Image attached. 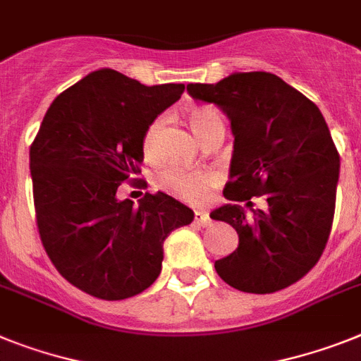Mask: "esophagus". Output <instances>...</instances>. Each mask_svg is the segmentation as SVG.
Returning <instances> with one entry per match:
<instances>
[{
    "instance_id": "obj_1",
    "label": "esophagus",
    "mask_w": 361,
    "mask_h": 361,
    "mask_svg": "<svg viewBox=\"0 0 361 361\" xmlns=\"http://www.w3.org/2000/svg\"><path fill=\"white\" fill-rule=\"evenodd\" d=\"M195 222L202 227H207L211 226V218L205 211H195Z\"/></svg>"
}]
</instances>
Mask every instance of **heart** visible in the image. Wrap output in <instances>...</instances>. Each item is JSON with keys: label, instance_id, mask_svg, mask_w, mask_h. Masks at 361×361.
I'll return each instance as SVG.
<instances>
[{"label": "heart", "instance_id": "heart-1", "mask_svg": "<svg viewBox=\"0 0 361 361\" xmlns=\"http://www.w3.org/2000/svg\"><path fill=\"white\" fill-rule=\"evenodd\" d=\"M189 123L192 132L198 135V139H202L214 123H220V115L213 108L202 106V108H195L190 111ZM163 124H165V117H157L148 124L143 137V150L147 154H154V150H156ZM213 183L214 174L211 171H187L181 166H166L156 176V185L159 189L176 196V198L183 200V202H189V204L202 202L207 196L209 187Z\"/></svg>", "mask_w": 361, "mask_h": 361}]
</instances>
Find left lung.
<instances>
[{
	"label": "left lung",
	"mask_w": 361,
	"mask_h": 361,
	"mask_svg": "<svg viewBox=\"0 0 361 361\" xmlns=\"http://www.w3.org/2000/svg\"><path fill=\"white\" fill-rule=\"evenodd\" d=\"M196 101L216 104L231 123L229 204L214 209L238 233V247L214 262L229 286L274 293L310 271L329 240L340 156L325 117L310 99L274 73H231L216 84H187ZM264 195L267 207L247 217Z\"/></svg>",
	"instance_id": "8db88e82"
}]
</instances>
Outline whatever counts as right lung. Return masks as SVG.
Segmentation results:
<instances>
[{"label":"right lung","instance_id":"right-lung-1","mask_svg":"<svg viewBox=\"0 0 361 361\" xmlns=\"http://www.w3.org/2000/svg\"><path fill=\"white\" fill-rule=\"evenodd\" d=\"M183 90L97 69L54 99L32 141L42 244L60 275L93 298L119 301L147 290L161 271L169 233L195 218L165 192H147L139 205L117 196L141 172L148 124Z\"/></svg>","mask_w":361,"mask_h":361}]
</instances>
